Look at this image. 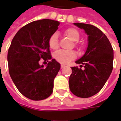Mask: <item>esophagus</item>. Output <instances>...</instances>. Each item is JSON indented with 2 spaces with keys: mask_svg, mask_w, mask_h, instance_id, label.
Wrapping results in <instances>:
<instances>
[{
  "mask_svg": "<svg viewBox=\"0 0 121 121\" xmlns=\"http://www.w3.org/2000/svg\"><path fill=\"white\" fill-rule=\"evenodd\" d=\"M65 67V66L64 65H61V69H63Z\"/></svg>",
  "mask_w": 121,
  "mask_h": 121,
  "instance_id": "obj_1",
  "label": "esophagus"
}]
</instances>
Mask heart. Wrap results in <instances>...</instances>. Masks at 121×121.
Listing matches in <instances>:
<instances>
[{
    "label": "heart",
    "instance_id": "obj_1",
    "mask_svg": "<svg viewBox=\"0 0 121 121\" xmlns=\"http://www.w3.org/2000/svg\"><path fill=\"white\" fill-rule=\"evenodd\" d=\"M64 34L67 37L73 41H78L80 38V33L78 30L74 28H69L65 30ZM49 47L52 50H56L59 47L58 43V34L57 33H54L50 35L48 39ZM76 57V54L74 51H65V50H59L54 54V58L58 62L63 64L69 63L70 61L73 60Z\"/></svg>",
    "mask_w": 121,
    "mask_h": 121
}]
</instances>
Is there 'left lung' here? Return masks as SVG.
<instances>
[{"label": "left lung", "mask_w": 121, "mask_h": 121, "mask_svg": "<svg viewBox=\"0 0 121 121\" xmlns=\"http://www.w3.org/2000/svg\"><path fill=\"white\" fill-rule=\"evenodd\" d=\"M85 31L87 47L83 56L76 60L84 69L71 67L69 88L73 93L81 98H88L99 93L109 78L113 70V50L106 35L93 25L74 22Z\"/></svg>", "instance_id": "left-lung-1"}]
</instances>
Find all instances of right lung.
I'll list each match as a JSON object with an SVG mask.
<instances>
[{
    "mask_svg": "<svg viewBox=\"0 0 121 121\" xmlns=\"http://www.w3.org/2000/svg\"><path fill=\"white\" fill-rule=\"evenodd\" d=\"M60 22L35 21L20 29L13 38L8 53L9 75L20 93L33 100H41L52 93L54 80L60 64L50 56L48 39ZM40 59H51L45 68Z\"/></svg>",
    "mask_w": 121,
    "mask_h": 121,
    "instance_id": "right-lung-1",
    "label": "right lung"
}]
</instances>
